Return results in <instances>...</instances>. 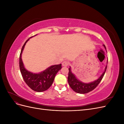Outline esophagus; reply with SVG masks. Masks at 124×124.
<instances>
[{"label": "esophagus", "mask_w": 124, "mask_h": 124, "mask_svg": "<svg viewBox=\"0 0 124 124\" xmlns=\"http://www.w3.org/2000/svg\"><path fill=\"white\" fill-rule=\"evenodd\" d=\"M68 65H69L68 62H67V61H64V62H63L62 63V65L63 66H65V67L68 66Z\"/></svg>", "instance_id": "esophagus-1"}]
</instances>
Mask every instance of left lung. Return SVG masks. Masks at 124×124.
I'll return each instance as SVG.
<instances>
[{
    "label": "left lung",
    "mask_w": 124,
    "mask_h": 124,
    "mask_svg": "<svg viewBox=\"0 0 124 124\" xmlns=\"http://www.w3.org/2000/svg\"><path fill=\"white\" fill-rule=\"evenodd\" d=\"M104 48L106 49V47L105 45L103 44ZM107 68V65L105 68V70L102 75L98 79L93 81L92 83H84L78 80L75 77L74 75L72 73L71 71V68H69V73L68 77V82L70 87L73 89V91L75 92L79 93H86L90 92L92 91L99 84L101 81L102 80L104 75L106 72Z\"/></svg>",
    "instance_id": "1"
}]
</instances>
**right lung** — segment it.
<instances>
[{
  "label": "right lung",
  "instance_id": "1",
  "mask_svg": "<svg viewBox=\"0 0 124 124\" xmlns=\"http://www.w3.org/2000/svg\"><path fill=\"white\" fill-rule=\"evenodd\" d=\"M31 37H32L31 38ZM29 39L26 40L24 44L20 55L19 65L21 72L26 84L33 91L37 92H44L49 88L53 84L56 74L62 69V64L51 66L40 73H33L26 70L21 57L22 52Z\"/></svg>",
  "mask_w": 124,
  "mask_h": 124
}]
</instances>
